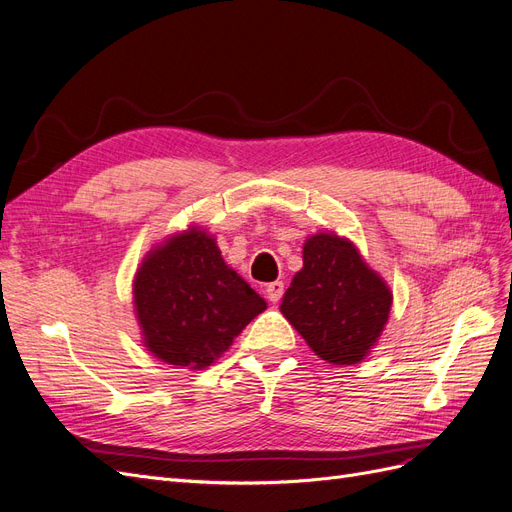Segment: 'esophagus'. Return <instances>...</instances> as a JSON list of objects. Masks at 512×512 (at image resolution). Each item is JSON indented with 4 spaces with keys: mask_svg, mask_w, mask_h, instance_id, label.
Listing matches in <instances>:
<instances>
[{
    "mask_svg": "<svg viewBox=\"0 0 512 512\" xmlns=\"http://www.w3.org/2000/svg\"><path fill=\"white\" fill-rule=\"evenodd\" d=\"M265 292H267V299L271 303H277V301L282 299V294H284V284L282 282H271V284H267Z\"/></svg>",
    "mask_w": 512,
    "mask_h": 512,
    "instance_id": "obj_1",
    "label": "esophagus"
}]
</instances>
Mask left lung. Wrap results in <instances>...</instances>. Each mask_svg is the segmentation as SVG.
Returning a JSON list of instances; mask_svg holds the SVG:
<instances>
[{
	"mask_svg": "<svg viewBox=\"0 0 512 512\" xmlns=\"http://www.w3.org/2000/svg\"><path fill=\"white\" fill-rule=\"evenodd\" d=\"M393 292L350 239L322 230L303 243L280 312L322 361L356 365L378 344Z\"/></svg>",
	"mask_w": 512,
	"mask_h": 512,
	"instance_id": "left-lung-1",
	"label": "left lung"
}]
</instances>
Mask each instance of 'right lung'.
<instances>
[{
    "instance_id": "right-lung-1",
    "label": "right lung",
    "mask_w": 512,
    "mask_h": 512,
    "mask_svg": "<svg viewBox=\"0 0 512 512\" xmlns=\"http://www.w3.org/2000/svg\"><path fill=\"white\" fill-rule=\"evenodd\" d=\"M143 346L162 363L205 369L267 301L228 267L207 228L188 226L145 254L132 282Z\"/></svg>"
}]
</instances>
